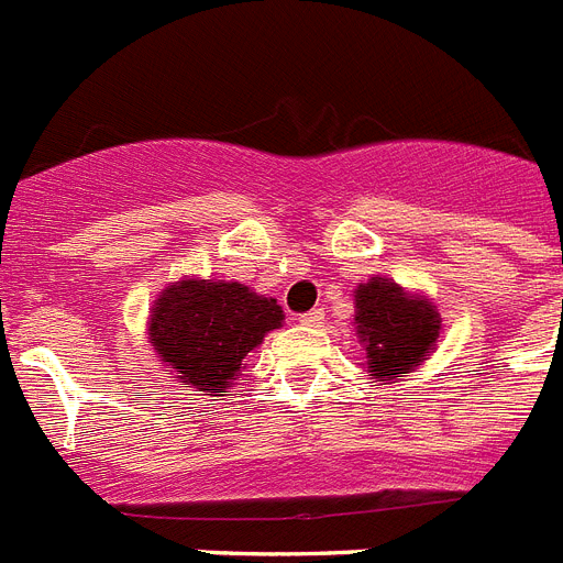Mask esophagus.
Instances as JSON below:
<instances>
[{
	"instance_id": "34e87169",
	"label": "esophagus",
	"mask_w": 563,
	"mask_h": 563,
	"mask_svg": "<svg viewBox=\"0 0 563 563\" xmlns=\"http://www.w3.org/2000/svg\"><path fill=\"white\" fill-rule=\"evenodd\" d=\"M321 321H323V309H312V312L300 314V323H303V327H318Z\"/></svg>"
}]
</instances>
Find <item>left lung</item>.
<instances>
[{
    "mask_svg": "<svg viewBox=\"0 0 563 563\" xmlns=\"http://www.w3.org/2000/svg\"><path fill=\"white\" fill-rule=\"evenodd\" d=\"M355 323L367 346V367L393 382L419 367L440 338V314L424 297H408L396 283L373 277L355 289Z\"/></svg>",
    "mask_w": 563,
    "mask_h": 563,
    "instance_id": "1",
    "label": "left lung"
}]
</instances>
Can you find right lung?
<instances>
[{
  "label": "right lung",
  "mask_w": 563,
  "mask_h": 563,
  "mask_svg": "<svg viewBox=\"0 0 563 563\" xmlns=\"http://www.w3.org/2000/svg\"><path fill=\"white\" fill-rule=\"evenodd\" d=\"M283 309L242 283L181 280L164 289L150 318L155 353L205 396H225L242 358L280 327Z\"/></svg>",
  "instance_id": "add662e5"
}]
</instances>
